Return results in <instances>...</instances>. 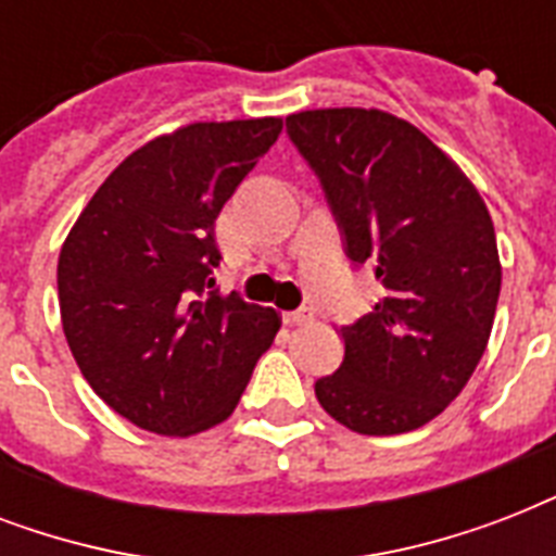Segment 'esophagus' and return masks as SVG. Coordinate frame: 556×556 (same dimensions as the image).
Returning <instances> with one entry per match:
<instances>
[{"instance_id": "esophagus-1", "label": "esophagus", "mask_w": 556, "mask_h": 556, "mask_svg": "<svg viewBox=\"0 0 556 556\" xmlns=\"http://www.w3.org/2000/svg\"><path fill=\"white\" fill-rule=\"evenodd\" d=\"M286 317L288 326H305V323H312V308H296V312H286L282 314Z\"/></svg>"}]
</instances>
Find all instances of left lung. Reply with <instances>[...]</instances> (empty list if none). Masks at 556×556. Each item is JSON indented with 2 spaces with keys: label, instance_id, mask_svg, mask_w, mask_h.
I'll list each match as a JSON object with an SVG mask.
<instances>
[{
  "label": "left lung",
  "instance_id": "1",
  "mask_svg": "<svg viewBox=\"0 0 556 556\" xmlns=\"http://www.w3.org/2000/svg\"><path fill=\"white\" fill-rule=\"evenodd\" d=\"M286 132L320 178L349 262L383 294L340 326L343 364L314 383L326 413L361 435L432 421L465 389L502 288L491 213L435 143L380 109H314Z\"/></svg>",
  "mask_w": 556,
  "mask_h": 556
}]
</instances>
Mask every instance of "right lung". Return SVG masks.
Listing matches in <instances>:
<instances>
[{
  "instance_id": "obj_1",
  "label": "right lung",
  "mask_w": 556,
  "mask_h": 556,
  "mask_svg": "<svg viewBox=\"0 0 556 556\" xmlns=\"http://www.w3.org/2000/svg\"><path fill=\"white\" fill-rule=\"evenodd\" d=\"M279 117L190 124L135 150L91 195L56 265L60 317L89 387L159 435L233 413L274 343V308L218 294L216 218Z\"/></svg>"
}]
</instances>
